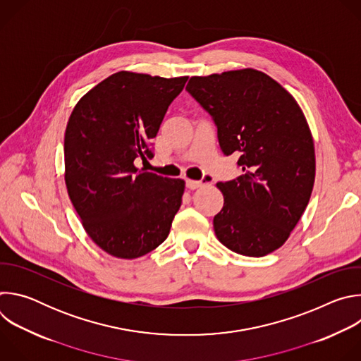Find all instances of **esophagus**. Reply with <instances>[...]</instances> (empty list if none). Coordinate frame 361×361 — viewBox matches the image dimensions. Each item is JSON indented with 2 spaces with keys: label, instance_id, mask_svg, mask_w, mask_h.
Masks as SVG:
<instances>
[{
  "label": "esophagus",
  "instance_id": "obj_1",
  "mask_svg": "<svg viewBox=\"0 0 361 361\" xmlns=\"http://www.w3.org/2000/svg\"><path fill=\"white\" fill-rule=\"evenodd\" d=\"M207 181H212V178H207ZM185 185L190 190H197V188H200L202 185V183L201 181H194V180H187Z\"/></svg>",
  "mask_w": 361,
  "mask_h": 361
}]
</instances>
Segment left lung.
<instances>
[{"label": "left lung", "instance_id": "obj_1", "mask_svg": "<svg viewBox=\"0 0 361 361\" xmlns=\"http://www.w3.org/2000/svg\"><path fill=\"white\" fill-rule=\"evenodd\" d=\"M187 91L216 126L221 151L237 152L243 174L217 183L224 195L214 233L228 250L263 257L280 248L314 185L310 127L294 97L254 68L191 77Z\"/></svg>", "mask_w": 361, "mask_h": 361}]
</instances>
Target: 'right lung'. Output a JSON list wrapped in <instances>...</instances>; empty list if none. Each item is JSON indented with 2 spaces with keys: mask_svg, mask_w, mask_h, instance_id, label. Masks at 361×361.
I'll use <instances>...</instances> for the list:
<instances>
[{
  "mask_svg": "<svg viewBox=\"0 0 361 361\" xmlns=\"http://www.w3.org/2000/svg\"><path fill=\"white\" fill-rule=\"evenodd\" d=\"M187 78L118 71L82 95L67 123L68 197L90 238L117 259L157 248L181 205L184 180L138 170L134 161L152 157L151 140Z\"/></svg>",
  "mask_w": 361,
  "mask_h": 361,
  "instance_id": "1",
  "label": "right lung"
}]
</instances>
